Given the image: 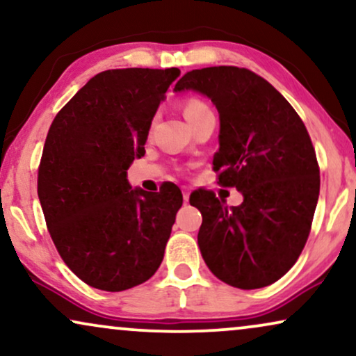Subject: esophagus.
I'll list each match as a JSON object with an SVG mask.
<instances>
[{
    "label": "esophagus",
    "mask_w": 356,
    "mask_h": 356,
    "mask_svg": "<svg viewBox=\"0 0 356 356\" xmlns=\"http://www.w3.org/2000/svg\"><path fill=\"white\" fill-rule=\"evenodd\" d=\"M182 197H184V202H188V197H191V192H188L186 187L182 188Z\"/></svg>",
    "instance_id": "obj_1"
}]
</instances>
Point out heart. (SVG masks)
<instances>
[{
	"label": "heart",
	"instance_id": "obj_1",
	"mask_svg": "<svg viewBox=\"0 0 356 356\" xmlns=\"http://www.w3.org/2000/svg\"><path fill=\"white\" fill-rule=\"evenodd\" d=\"M205 110H210V108L207 106V103L202 102L200 98H188V100L184 103V115H186L187 121Z\"/></svg>",
	"mask_w": 356,
	"mask_h": 356
}]
</instances>
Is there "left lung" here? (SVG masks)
<instances>
[{"label": "left lung", "mask_w": 356, "mask_h": 356, "mask_svg": "<svg viewBox=\"0 0 356 356\" xmlns=\"http://www.w3.org/2000/svg\"><path fill=\"white\" fill-rule=\"evenodd\" d=\"M175 92L195 90L220 113L213 170L222 187H236L241 205L211 191L191 195L200 210L202 258L220 281L259 289L281 279L302 253L318 191L316 149L300 116L268 80L233 65L191 70Z\"/></svg>", "instance_id": "obj_1"}]
</instances>
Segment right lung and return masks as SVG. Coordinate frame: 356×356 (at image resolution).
<instances>
[{"mask_svg":"<svg viewBox=\"0 0 356 356\" xmlns=\"http://www.w3.org/2000/svg\"><path fill=\"white\" fill-rule=\"evenodd\" d=\"M170 69L97 74L54 118L38 170V195L56 248L75 276L120 292L157 271L182 205L175 184L131 191L126 170L145 154Z\"/></svg>","mask_w":356,"mask_h":356,"instance_id":"add662e5","label":"right lung"}]
</instances>
